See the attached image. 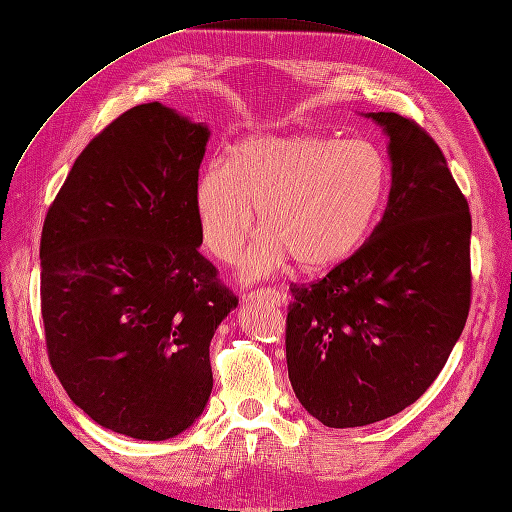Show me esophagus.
<instances>
[{"label":"esophagus","mask_w":512,"mask_h":512,"mask_svg":"<svg viewBox=\"0 0 512 512\" xmlns=\"http://www.w3.org/2000/svg\"><path fill=\"white\" fill-rule=\"evenodd\" d=\"M250 300H260V302H269L273 306H283L288 304V296L277 292V290H256L252 294H248Z\"/></svg>","instance_id":"esophagus-1"}]
</instances>
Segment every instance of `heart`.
<instances>
[{"mask_svg": "<svg viewBox=\"0 0 512 512\" xmlns=\"http://www.w3.org/2000/svg\"><path fill=\"white\" fill-rule=\"evenodd\" d=\"M388 189V163L370 140L323 134L250 136L231 149L227 168L197 176L193 210L203 248L241 264L243 281L267 279L290 258L302 271H330L370 235Z\"/></svg>", "mask_w": 512, "mask_h": 512, "instance_id": "obj_1", "label": "heart"}]
</instances>
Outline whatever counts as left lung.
Masks as SVG:
<instances>
[{"instance_id":"obj_1","label":"left lung","mask_w":512,"mask_h":512,"mask_svg":"<svg viewBox=\"0 0 512 512\" xmlns=\"http://www.w3.org/2000/svg\"><path fill=\"white\" fill-rule=\"evenodd\" d=\"M388 138L391 191L361 248L294 285L285 357L302 407L330 428L395 416L424 395L470 306V214L437 142L397 113H361Z\"/></svg>"}]
</instances>
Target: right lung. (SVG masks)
Returning <instances> with one entry per match:
<instances>
[{"mask_svg":"<svg viewBox=\"0 0 512 512\" xmlns=\"http://www.w3.org/2000/svg\"><path fill=\"white\" fill-rule=\"evenodd\" d=\"M210 128L161 102L75 159L42 231L48 355L96 424L166 441L212 393L210 342L237 298L199 254L193 189Z\"/></svg>","mask_w":512,"mask_h":512,"instance_id":"1","label":"right lung"}]
</instances>
